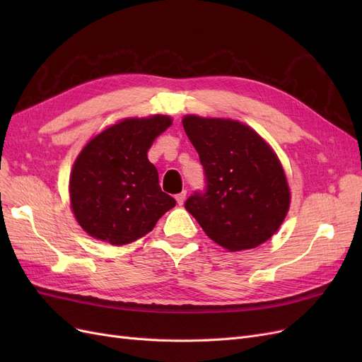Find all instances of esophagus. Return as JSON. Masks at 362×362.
Instances as JSON below:
<instances>
[{
	"instance_id": "esophagus-1",
	"label": "esophagus",
	"mask_w": 362,
	"mask_h": 362,
	"mask_svg": "<svg viewBox=\"0 0 362 362\" xmlns=\"http://www.w3.org/2000/svg\"><path fill=\"white\" fill-rule=\"evenodd\" d=\"M185 194H187V192H185V190L180 192L178 194H175V199H177L178 205H182V202H184V199H185Z\"/></svg>"
}]
</instances>
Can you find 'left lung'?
<instances>
[{
	"label": "left lung",
	"instance_id": "left-lung-1",
	"mask_svg": "<svg viewBox=\"0 0 362 362\" xmlns=\"http://www.w3.org/2000/svg\"><path fill=\"white\" fill-rule=\"evenodd\" d=\"M204 168V190L184 206L213 242L235 252L264 243L284 222L290 190L275 152L237 120L185 116Z\"/></svg>",
	"mask_w": 362,
	"mask_h": 362
}]
</instances>
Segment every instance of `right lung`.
Masks as SVG:
<instances>
[{"instance_id":"1","label":"right lung","mask_w":362,"mask_h":362,"mask_svg":"<svg viewBox=\"0 0 362 362\" xmlns=\"http://www.w3.org/2000/svg\"><path fill=\"white\" fill-rule=\"evenodd\" d=\"M168 116L125 119L84 146L71 173L69 193L84 231L120 246L144 237L175 199L158 184L148 160L154 139L170 127Z\"/></svg>"}]
</instances>
